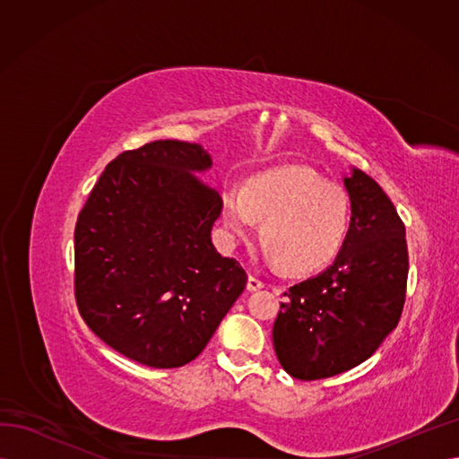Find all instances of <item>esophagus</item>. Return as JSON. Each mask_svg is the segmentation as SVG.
<instances>
[{
	"label": "esophagus",
	"instance_id": "esophagus-1",
	"mask_svg": "<svg viewBox=\"0 0 459 459\" xmlns=\"http://www.w3.org/2000/svg\"><path fill=\"white\" fill-rule=\"evenodd\" d=\"M264 287V281H260L258 277L255 275H248V281H247V289L251 290V293H255V290H260Z\"/></svg>",
	"mask_w": 459,
	"mask_h": 459
}]
</instances>
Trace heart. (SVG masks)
<instances>
[{
  "mask_svg": "<svg viewBox=\"0 0 459 459\" xmlns=\"http://www.w3.org/2000/svg\"><path fill=\"white\" fill-rule=\"evenodd\" d=\"M262 239L290 273H312L339 256L351 230V201L302 166H281L221 193V226L231 241Z\"/></svg>",
  "mask_w": 459,
  "mask_h": 459,
  "instance_id": "obj_1",
  "label": "heart"
}]
</instances>
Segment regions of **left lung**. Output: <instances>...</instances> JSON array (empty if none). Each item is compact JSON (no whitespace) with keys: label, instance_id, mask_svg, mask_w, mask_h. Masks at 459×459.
Listing matches in <instances>:
<instances>
[{"label":"left lung","instance_id":"left-lung-1","mask_svg":"<svg viewBox=\"0 0 459 459\" xmlns=\"http://www.w3.org/2000/svg\"><path fill=\"white\" fill-rule=\"evenodd\" d=\"M351 230L331 266L285 293L273 324L281 368L302 381L349 371L396 325L408 281L406 228L386 193L362 170L342 176Z\"/></svg>","mask_w":459,"mask_h":459}]
</instances>
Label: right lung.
Returning <instances> with one entry per match:
<instances>
[{"mask_svg":"<svg viewBox=\"0 0 459 459\" xmlns=\"http://www.w3.org/2000/svg\"><path fill=\"white\" fill-rule=\"evenodd\" d=\"M199 143L151 142L107 164L74 231L76 300L110 349L149 368L189 364L247 287L212 245L218 191Z\"/></svg>","mask_w":459,"mask_h":459,"instance_id":"right-lung-1","label":"right lung"}]
</instances>
